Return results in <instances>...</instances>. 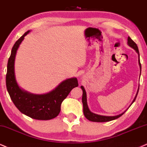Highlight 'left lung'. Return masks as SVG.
<instances>
[{
    "label": "left lung",
    "mask_w": 147,
    "mask_h": 147,
    "mask_svg": "<svg viewBox=\"0 0 147 147\" xmlns=\"http://www.w3.org/2000/svg\"><path fill=\"white\" fill-rule=\"evenodd\" d=\"M127 45L129 47H131L133 49H134L135 51L136 52V53L138 54V64L139 66H140V74H141V64H140V54H139V50L138 48V46L134 41L132 39L130 38L129 37H128L127 38ZM81 88L82 90V104H83V112H84V117L90 121H93V122H108V121H113L115 119H117L118 118H119L121 117L123 114L125 113V112L126 111L128 108L131 106V105L134 102V101L136 100V98L138 93V90H139V87L138 88L136 95L133 101L131 102V104L130 106H129V108L127 109L125 111L123 112V113L120 114V115H118L116 116H103V115H97V114L93 113L88 108V104H87V98H86V90H85L84 86H81Z\"/></svg>",
    "instance_id": "left-lung-1"
}]
</instances>
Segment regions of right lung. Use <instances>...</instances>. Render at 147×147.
I'll list each match as a JSON object with an SVG mask.
<instances>
[{
  "label": "right lung",
  "instance_id": "right-lung-1",
  "mask_svg": "<svg viewBox=\"0 0 147 147\" xmlns=\"http://www.w3.org/2000/svg\"><path fill=\"white\" fill-rule=\"evenodd\" d=\"M30 31L25 32L13 46L7 63V89L14 105L24 115L37 120H50L59 115L63 101L71 90L78 86V83L76 78H71L63 81L49 93L40 95L30 93L20 87L15 75L16 56L22 41Z\"/></svg>",
  "mask_w": 147,
  "mask_h": 147
}]
</instances>
